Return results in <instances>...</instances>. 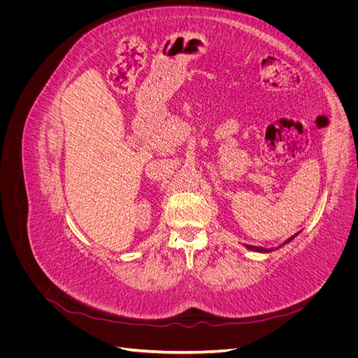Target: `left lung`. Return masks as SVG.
Listing matches in <instances>:
<instances>
[{"label":"left lung","instance_id":"left-lung-1","mask_svg":"<svg viewBox=\"0 0 358 358\" xmlns=\"http://www.w3.org/2000/svg\"><path fill=\"white\" fill-rule=\"evenodd\" d=\"M294 237H296V234H294V236H291L289 239H287V241L284 242V245H285V243H288L289 241L294 239ZM246 246H248L249 249H251V251H258V252H270V251H272V249H273V248H268V249H267V248H259V246H252V245H246Z\"/></svg>","mask_w":358,"mask_h":358}]
</instances>
